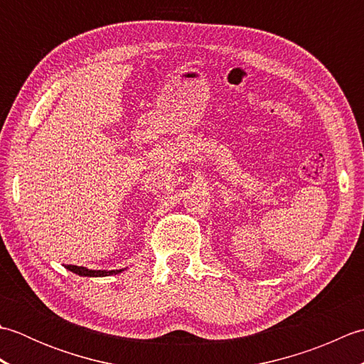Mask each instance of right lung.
Wrapping results in <instances>:
<instances>
[{"instance_id": "right-lung-1", "label": "right lung", "mask_w": 364, "mask_h": 364, "mask_svg": "<svg viewBox=\"0 0 364 364\" xmlns=\"http://www.w3.org/2000/svg\"><path fill=\"white\" fill-rule=\"evenodd\" d=\"M65 269H68V270H70V272H73L76 275H81V277H107V275L120 274L125 269H117V270H94V269H87V267H82V266L67 264Z\"/></svg>"}]
</instances>
